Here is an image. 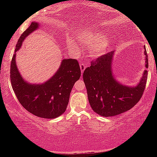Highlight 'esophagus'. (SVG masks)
Segmentation results:
<instances>
[{"mask_svg": "<svg viewBox=\"0 0 157 157\" xmlns=\"http://www.w3.org/2000/svg\"><path fill=\"white\" fill-rule=\"evenodd\" d=\"M80 67L81 71H82V73L84 71V70L86 69V65L82 63H80Z\"/></svg>", "mask_w": 157, "mask_h": 157, "instance_id": "1", "label": "esophagus"}]
</instances>
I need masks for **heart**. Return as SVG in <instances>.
Segmentation results:
<instances>
[{
  "mask_svg": "<svg viewBox=\"0 0 157 157\" xmlns=\"http://www.w3.org/2000/svg\"><path fill=\"white\" fill-rule=\"evenodd\" d=\"M78 40L82 46L91 48V52L94 55H103L108 51L111 46V41L108 39H105V36L102 34H83L79 37ZM66 44L72 52L76 53L80 52V46L73 40L72 38H68Z\"/></svg>",
  "mask_w": 157,
  "mask_h": 157,
  "instance_id": "obj_1",
  "label": "heart"
}]
</instances>
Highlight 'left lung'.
Here are the masks:
<instances>
[{"instance_id":"left-lung-1","label":"left lung","mask_w":157,"mask_h":157,"mask_svg":"<svg viewBox=\"0 0 157 157\" xmlns=\"http://www.w3.org/2000/svg\"><path fill=\"white\" fill-rule=\"evenodd\" d=\"M145 68L148 67L146 49ZM115 51H112L91 61V66L83 72V81L87 89L91 109L102 117H112L130 110L141 99L145 91L147 71H144L136 86L120 83L112 72V62Z\"/></svg>"}]
</instances>
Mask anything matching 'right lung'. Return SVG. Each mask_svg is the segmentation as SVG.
<instances>
[{"label": "right lung", "instance_id": "1", "mask_svg": "<svg viewBox=\"0 0 157 157\" xmlns=\"http://www.w3.org/2000/svg\"><path fill=\"white\" fill-rule=\"evenodd\" d=\"M38 28V23L32 22L17 41L11 62V83L20 103L29 112L41 118L54 119L66 111L70 93L80 79L81 71L77 60L63 59L59 69L46 82L32 84L23 79L16 64V52L27 36Z\"/></svg>", "mask_w": 157, "mask_h": 157}]
</instances>
